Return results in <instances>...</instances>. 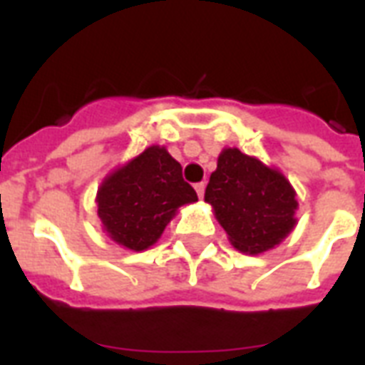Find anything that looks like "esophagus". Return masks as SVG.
Returning <instances> with one entry per match:
<instances>
[{
    "label": "esophagus",
    "instance_id": "34e87169",
    "mask_svg": "<svg viewBox=\"0 0 365 365\" xmlns=\"http://www.w3.org/2000/svg\"><path fill=\"white\" fill-rule=\"evenodd\" d=\"M205 189H206L205 182H199L197 185H195V191H197V195H199V199H202V197H205Z\"/></svg>",
    "mask_w": 365,
    "mask_h": 365
}]
</instances>
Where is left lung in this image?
<instances>
[{"mask_svg":"<svg viewBox=\"0 0 365 365\" xmlns=\"http://www.w3.org/2000/svg\"><path fill=\"white\" fill-rule=\"evenodd\" d=\"M205 200L240 252L272 248L295 225V191L280 174L239 149H225L206 185Z\"/></svg>","mask_w":365,"mask_h":365,"instance_id":"8db88e82","label":"left lung"}]
</instances>
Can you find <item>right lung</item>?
<instances>
[{"mask_svg":"<svg viewBox=\"0 0 365 365\" xmlns=\"http://www.w3.org/2000/svg\"><path fill=\"white\" fill-rule=\"evenodd\" d=\"M195 200L182 165L153 145L106 178L98 189V216L111 239L140 252L157 242L180 206Z\"/></svg>","mask_w":365,"mask_h":365,"instance_id":"add662e5","label":"right lung"}]
</instances>
